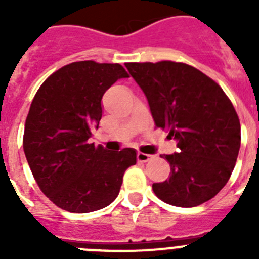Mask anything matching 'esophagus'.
Masks as SVG:
<instances>
[{
    "mask_svg": "<svg viewBox=\"0 0 259 259\" xmlns=\"http://www.w3.org/2000/svg\"><path fill=\"white\" fill-rule=\"evenodd\" d=\"M137 161L139 162H148V161H150V159H152V155H149V154H145V153H141V152H139L137 153Z\"/></svg>",
    "mask_w": 259,
    "mask_h": 259,
    "instance_id": "34e87169",
    "label": "esophagus"
}]
</instances>
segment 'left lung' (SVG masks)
Listing matches in <instances>:
<instances>
[{
  "label": "left lung",
  "mask_w": 259,
  "mask_h": 259,
  "mask_svg": "<svg viewBox=\"0 0 259 259\" xmlns=\"http://www.w3.org/2000/svg\"><path fill=\"white\" fill-rule=\"evenodd\" d=\"M145 93L155 127L178 141L180 152L161 155L170 178L154 183L163 202L194 207L211 200L227 184L241 143L239 116L214 80L185 63H125Z\"/></svg>",
  "instance_id": "obj_1"
}]
</instances>
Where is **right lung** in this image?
Returning a JSON list of instances; mask_svg holds the SVG:
<instances>
[{
  "label": "right lung",
  "instance_id": "obj_1",
  "mask_svg": "<svg viewBox=\"0 0 259 259\" xmlns=\"http://www.w3.org/2000/svg\"><path fill=\"white\" fill-rule=\"evenodd\" d=\"M130 75L119 63L72 62L38 88L24 125L23 149L42 193L61 209L91 212L118 197L136 150L89 144L102 116L104 93Z\"/></svg>",
  "mask_w": 259,
  "mask_h": 259
}]
</instances>
